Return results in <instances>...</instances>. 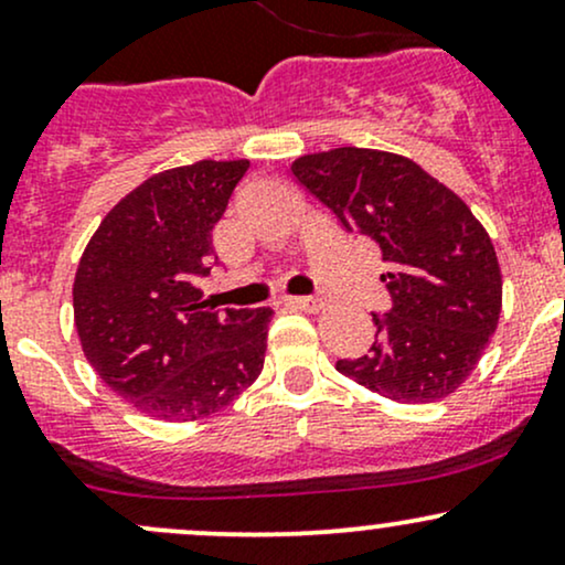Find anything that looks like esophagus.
<instances>
[{
	"label": "esophagus",
	"mask_w": 565,
	"mask_h": 565,
	"mask_svg": "<svg viewBox=\"0 0 565 565\" xmlns=\"http://www.w3.org/2000/svg\"><path fill=\"white\" fill-rule=\"evenodd\" d=\"M291 308H300V310H310V313H319V310L323 308V302L321 297H289L287 300Z\"/></svg>",
	"instance_id": "34e87169"
}]
</instances>
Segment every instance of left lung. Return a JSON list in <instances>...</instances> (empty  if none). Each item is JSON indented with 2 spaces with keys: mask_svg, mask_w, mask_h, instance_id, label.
Segmentation results:
<instances>
[{
  "mask_svg": "<svg viewBox=\"0 0 565 565\" xmlns=\"http://www.w3.org/2000/svg\"><path fill=\"white\" fill-rule=\"evenodd\" d=\"M291 172L350 233L380 244L393 308L366 355L337 372L398 404H433L470 377L502 313L494 244L470 206L417 161L377 148L305 153Z\"/></svg>",
  "mask_w": 565,
  "mask_h": 565,
  "instance_id": "left-lung-1",
  "label": "left lung"
}]
</instances>
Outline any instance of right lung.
<instances>
[{
  "label": "right lung",
  "instance_id": "obj_1",
  "mask_svg": "<svg viewBox=\"0 0 565 565\" xmlns=\"http://www.w3.org/2000/svg\"><path fill=\"white\" fill-rule=\"evenodd\" d=\"M249 159L172 167L100 220L74 278V323L97 377L151 419L193 423L260 377L274 310L201 302L212 228Z\"/></svg>",
  "mask_w": 565,
  "mask_h": 565
}]
</instances>
